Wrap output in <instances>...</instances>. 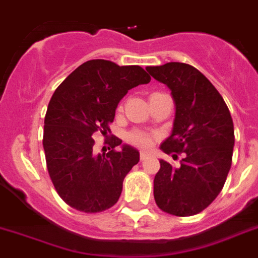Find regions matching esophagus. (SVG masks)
Instances as JSON below:
<instances>
[{"instance_id":"34e87169","label":"esophagus","mask_w":258,"mask_h":258,"mask_svg":"<svg viewBox=\"0 0 258 258\" xmlns=\"http://www.w3.org/2000/svg\"><path fill=\"white\" fill-rule=\"evenodd\" d=\"M148 157H149V154H148V153H145V152H142V153H140V160H142V161L147 160Z\"/></svg>"}]
</instances>
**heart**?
I'll use <instances>...</instances> for the list:
<instances>
[{
    "instance_id": "obj_1",
    "label": "heart",
    "mask_w": 258,
    "mask_h": 258,
    "mask_svg": "<svg viewBox=\"0 0 258 258\" xmlns=\"http://www.w3.org/2000/svg\"><path fill=\"white\" fill-rule=\"evenodd\" d=\"M128 140L132 144L136 145V147L144 148V149H147V148H149L153 144V138L149 134H145V132L140 131L131 132L128 135Z\"/></svg>"
}]
</instances>
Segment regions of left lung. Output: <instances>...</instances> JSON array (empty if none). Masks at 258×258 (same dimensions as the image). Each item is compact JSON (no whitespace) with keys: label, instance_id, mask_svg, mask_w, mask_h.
I'll use <instances>...</instances> for the list:
<instances>
[{"label":"left lung","instance_id":"obj_1","mask_svg":"<svg viewBox=\"0 0 258 258\" xmlns=\"http://www.w3.org/2000/svg\"><path fill=\"white\" fill-rule=\"evenodd\" d=\"M171 91L175 118L161 149L172 158L183 153L180 166L160 160L154 176V200L178 217L203 212L222 191L231 167L234 123L222 96L194 66L169 62L147 69Z\"/></svg>","mask_w":258,"mask_h":258}]
</instances>
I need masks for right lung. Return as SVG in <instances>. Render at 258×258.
Masks as SVG:
<instances>
[{"mask_svg":"<svg viewBox=\"0 0 258 258\" xmlns=\"http://www.w3.org/2000/svg\"><path fill=\"white\" fill-rule=\"evenodd\" d=\"M149 82L151 76L140 66L91 59L74 70L53 93L42 145L51 182L71 208L98 213L118 201L123 179L139 162L140 153L111 136V151L96 154L92 136L97 132L107 136L120 100L130 89ZM116 146L119 151L113 149Z\"/></svg>","mask_w":258,"mask_h":258,"instance_id":"right-lung-1","label":"right lung"}]
</instances>
